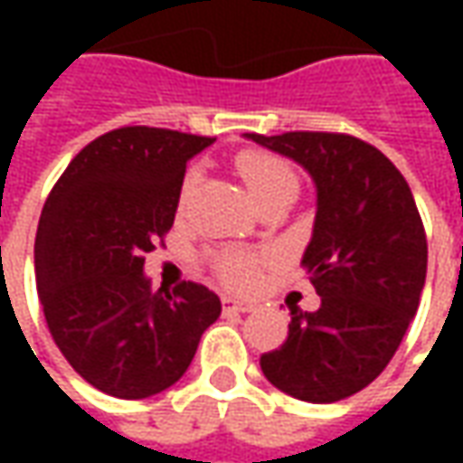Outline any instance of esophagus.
I'll return each mask as SVG.
<instances>
[{
    "mask_svg": "<svg viewBox=\"0 0 463 463\" xmlns=\"http://www.w3.org/2000/svg\"><path fill=\"white\" fill-rule=\"evenodd\" d=\"M223 311L226 314H247V311H255V304L237 301V298H223Z\"/></svg>",
    "mask_w": 463,
    "mask_h": 463,
    "instance_id": "1",
    "label": "esophagus"
}]
</instances>
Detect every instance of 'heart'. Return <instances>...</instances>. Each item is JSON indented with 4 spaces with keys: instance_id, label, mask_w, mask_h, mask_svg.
<instances>
[{
    "instance_id": "obj_1",
    "label": "heart",
    "mask_w": 463,
    "mask_h": 463,
    "mask_svg": "<svg viewBox=\"0 0 463 463\" xmlns=\"http://www.w3.org/2000/svg\"><path fill=\"white\" fill-rule=\"evenodd\" d=\"M237 172L244 180V185L250 187L252 198L260 201L265 193L276 190L280 185H296L294 169L288 167L283 159H278L273 154L268 152H241L237 156ZM193 187H195V172H187L183 187H180V205L187 203V198L193 195ZM213 268H216V276L222 278L229 288H237V291H250L258 286L260 278V258L252 252H241V250H226L222 255H216L213 260Z\"/></svg>"
}]
</instances>
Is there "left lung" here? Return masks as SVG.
I'll return each instance as SVG.
<instances>
[{"label": "left lung", "instance_id": "8db88e82", "mask_svg": "<svg viewBox=\"0 0 463 463\" xmlns=\"http://www.w3.org/2000/svg\"><path fill=\"white\" fill-rule=\"evenodd\" d=\"M244 136L294 159L317 187L301 268L322 304L317 311L291 307L286 343L265 353L260 368L296 400H345L386 368L418 311L428 240L412 190L376 146L355 136Z\"/></svg>", "mask_w": 463, "mask_h": 463}]
</instances>
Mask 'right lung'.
Here are the masks:
<instances>
[{
  "label": "right lung",
  "mask_w": 463,
  "mask_h": 463,
  "mask_svg": "<svg viewBox=\"0 0 463 463\" xmlns=\"http://www.w3.org/2000/svg\"><path fill=\"white\" fill-rule=\"evenodd\" d=\"M208 136L128 126L63 169L35 234V283L63 358L95 389L146 400L183 379L222 301L201 283L152 288L144 255L175 222Z\"/></svg>",
  "instance_id": "add662e5"
}]
</instances>
